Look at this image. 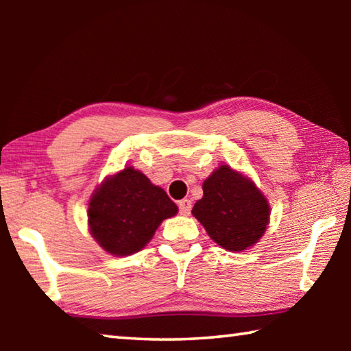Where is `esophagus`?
I'll list each match as a JSON object with an SVG mask.
<instances>
[{"instance_id":"1","label":"esophagus","mask_w":351,"mask_h":351,"mask_svg":"<svg viewBox=\"0 0 351 351\" xmlns=\"http://www.w3.org/2000/svg\"><path fill=\"white\" fill-rule=\"evenodd\" d=\"M178 207H180L181 215H189L190 210H192V201L184 198V199L180 201V203H178Z\"/></svg>"}]
</instances>
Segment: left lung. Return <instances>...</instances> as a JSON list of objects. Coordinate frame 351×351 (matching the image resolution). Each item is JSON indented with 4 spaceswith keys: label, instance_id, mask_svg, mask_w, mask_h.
I'll return each instance as SVG.
<instances>
[{
    "label": "left lung",
    "instance_id": "left-lung-1",
    "mask_svg": "<svg viewBox=\"0 0 351 351\" xmlns=\"http://www.w3.org/2000/svg\"><path fill=\"white\" fill-rule=\"evenodd\" d=\"M192 213L210 239L228 251H245L265 234L269 206L252 181L219 165L203 184Z\"/></svg>",
    "mask_w": 351,
    "mask_h": 351
}]
</instances>
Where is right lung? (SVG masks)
<instances>
[{"label":"right lung","mask_w":351,"mask_h":351,"mask_svg":"<svg viewBox=\"0 0 351 351\" xmlns=\"http://www.w3.org/2000/svg\"><path fill=\"white\" fill-rule=\"evenodd\" d=\"M178 207L161 187L133 167L106 180L93 195L88 223L94 239L117 257L141 251Z\"/></svg>","instance_id":"right-lung-1"}]
</instances>
